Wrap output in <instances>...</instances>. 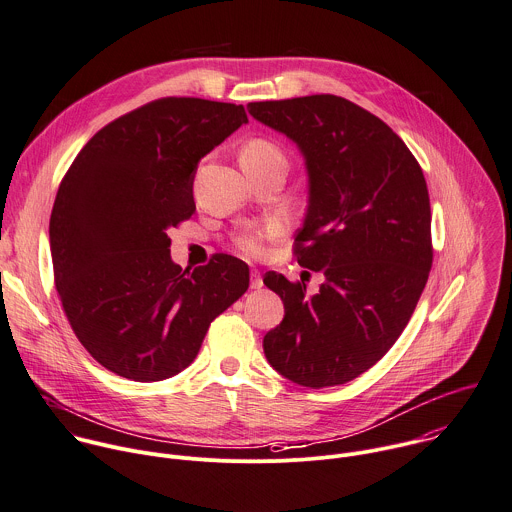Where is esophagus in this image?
<instances>
[{"label":"esophagus","mask_w":512,"mask_h":512,"mask_svg":"<svg viewBox=\"0 0 512 512\" xmlns=\"http://www.w3.org/2000/svg\"><path fill=\"white\" fill-rule=\"evenodd\" d=\"M263 287V277L257 269L251 271V289H261Z\"/></svg>","instance_id":"obj_1"}]
</instances>
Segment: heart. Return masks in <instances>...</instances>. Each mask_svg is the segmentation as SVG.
Here are the masks:
<instances>
[{
	"label": "heart",
	"mask_w": 512,
	"mask_h": 512,
	"mask_svg": "<svg viewBox=\"0 0 512 512\" xmlns=\"http://www.w3.org/2000/svg\"><path fill=\"white\" fill-rule=\"evenodd\" d=\"M271 158V156H281L279 150L267 142V140H251L243 152L241 158ZM275 233V225L265 227V229H251L245 231L243 235L237 237V247L241 253L247 257H261L265 253V241Z\"/></svg>",
	"instance_id": "obj_1"
}]
</instances>
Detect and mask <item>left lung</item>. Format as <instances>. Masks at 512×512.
<instances>
[{"instance_id":"1","label":"left lung","mask_w":512,"mask_h":512,"mask_svg":"<svg viewBox=\"0 0 512 512\" xmlns=\"http://www.w3.org/2000/svg\"><path fill=\"white\" fill-rule=\"evenodd\" d=\"M247 110L303 156L307 211L295 255L325 277L307 297L305 283L265 275L285 307L263 337L265 358L305 388L346 384L396 344L428 281L432 215L422 168L386 122L346 98L315 94Z\"/></svg>"}]
</instances>
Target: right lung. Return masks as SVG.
<instances>
[{
  "mask_svg": "<svg viewBox=\"0 0 512 512\" xmlns=\"http://www.w3.org/2000/svg\"><path fill=\"white\" fill-rule=\"evenodd\" d=\"M243 124L241 104L162 98L104 126L72 162L50 217L52 265L76 337L106 370L134 382L177 376L247 291L241 259L189 271L168 239L197 209L201 158Z\"/></svg>",
  "mask_w": 512,
  "mask_h": 512,
  "instance_id": "add662e5",
  "label": "right lung"
}]
</instances>
